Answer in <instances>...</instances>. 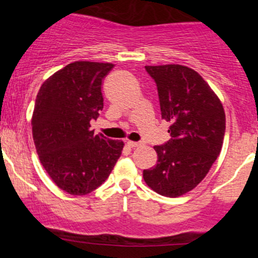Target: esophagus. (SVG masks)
Listing matches in <instances>:
<instances>
[{
    "label": "esophagus",
    "mask_w": 258,
    "mask_h": 258,
    "mask_svg": "<svg viewBox=\"0 0 258 258\" xmlns=\"http://www.w3.org/2000/svg\"><path fill=\"white\" fill-rule=\"evenodd\" d=\"M127 146L131 147V148H138L142 146V143H139V142H132V141H127Z\"/></svg>",
    "instance_id": "34e87169"
}]
</instances>
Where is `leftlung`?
<instances>
[{"label": "left lung", "instance_id": "8db88e82", "mask_svg": "<svg viewBox=\"0 0 258 258\" xmlns=\"http://www.w3.org/2000/svg\"><path fill=\"white\" fill-rule=\"evenodd\" d=\"M156 84L161 117L171 138L155 146L158 164L143 171L154 191L177 198L205 178L220 155L226 132L221 100L197 72L183 65L146 67Z\"/></svg>", "mask_w": 258, "mask_h": 258}]
</instances>
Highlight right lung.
Segmentation results:
<instances>
[{"instance_id":"1","label":"right lung","mask_w":258,"mask_h":258,"mask_svg":"<svg viewBox=\"0 0 258 258\" xmlns=\"http://www.w3.org/2000/svg\"><path fill=\"white\" fill-rule=\"evenodd\" d=\"M110 63L75 61L41 86L32 115V136L41 164L59 188L85 195L105 182L123 143L94 135L91 120L103 109L102 81Z\"/></svg>"}]
</instances>
